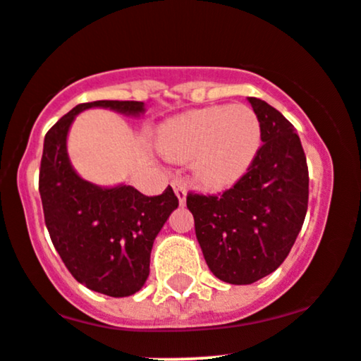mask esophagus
I'll list each match as a JSON object with an SVG mask.
<instances>
[{
	"instance_id": "1",
	"label": "esophagus",
	"mask_w": 361,
	"mask_h": 361,
	"mask_svg": "<svg viewBox=\"0 0 361 361\" xmlns=\"http://www.w3.org/2000/svg\"><path fill=\"white\" fill-rule=\"evenodd\" d=\"M174 193H176L178 200H180V205H185V200H187V185L181 180H173L171 181Z\"/></svg>"
}]
</instances>
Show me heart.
I'll list each match as a JSON object with an SVG mask.
<instances>
[{
    "label": "heart",
    "mask_w": 361,
    "mask_h": 361,
    "mask_svg": "<svg viewBox=\"0 0 361 361\" xmlns=\"http://www.w3.org/2000/svg\"><path fill=\"white\" fill-rule=\"evenodd\" d=\"M260 145V123L247 106H211L166 123L161 152L174 162L193 161V174L205 188L231 187L250 168Z\"/></svg>",
    "instance_id": "heart-1"
}]
</instances>
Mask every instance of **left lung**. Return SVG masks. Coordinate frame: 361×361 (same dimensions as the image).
Instances as JSON below:
<instances>
[{
    "label": "left lung",
    "instance_id": "1",
    "mask_svg": "<svg viewBox=\"0 0 361 361\" xmlns=\"http://www.w3.org/2000/svg\"><path fill=\"white\" fill-rule=\"evenodd\" d=\"M248 101L264 142L250 168L221 195H187L205 262L229 284H252L274 272L308 207V166L295 126L262 99Z\"/></svg>",
    "mask_w": 361,
    "mask_h": 361
}]
</instances>
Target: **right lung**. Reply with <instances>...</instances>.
Returning <instances> with one entry per match:
<instances>
[{"mask_svg":"<svg viewBox=\"0 0 361 361\" xmlns=\"http://www.w3.org/2000/svg\"><path fill=\"white\" fill-rule=\"evenodd\" d=\"M89 108L140 114L144 102H84L59 118L44 138L39 193L51 241L70 274L89 290L121 298L147 281L154 240L178 197L171 187L147 197L126 185L99 188L82 180L68 161L66 135L73 118Z\"/></svg>","mask_w":361,"mask_h":361,"instance_id":"obj_1","label":"right lung"}]
</instances>
